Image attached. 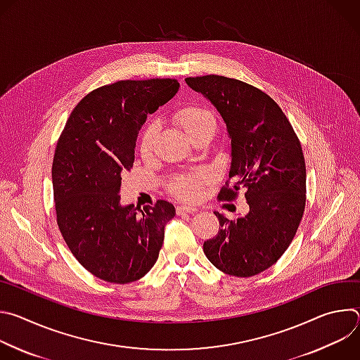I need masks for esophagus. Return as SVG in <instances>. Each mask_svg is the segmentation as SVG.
Returning a JSON list of instances; mask_svg holds the SVG:
<instances>
[{
    "instance_id": "obj_1",
    "label": "esophagus",
    "mask_w": 360,
    "mask_h": 360,
    "mask_svg": "<svg viewBox=\"0 0 360 360\" xmlns=\"http://www.w3.org/2000/svg\"><path fill=\"white\" fill-rule=\"evenodd\" d=\"M196 208L193 207H176V214L178 215H185V214H195Z\"/></svg>"
}]
</instances>
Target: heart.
I'll list each match as a JSON object with an SVG mask.
<instances>
[{
    "instance_id": "1",
    "label": "heart",
    "mask_w": 360,
    "mask_h": 360,
    "mask_svg": "<svg viewBox=\"0 0 360 360\" xmlns=\"http://www.w3.org/2000/svg\"><path fill=\"white\" fill-rule=\"evenodd\" d=\"M174 121L184 129V132L195 139L200 135H212L217 131V118L215 115L202 105L188 104L178 108L174 114ZM157 128L155 125H146L141 139H139V152L143 158H148L153 148V139H155ZM208 182V176L205 174H185L175 176L169 186L175 196L184 200H195L200 196L205 184Z\"/></svg>"
}]
</instances>
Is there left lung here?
<instances>
[{
    "mask_svg": "<svg viewBox=\"0 0 360 360\" xmlns=\"http://www.w3.org/2000/svg\"><path fill=\"white\" fill-rule=\"evenodd\" d=\"M222 115L232 146L229 179L219 200L245 191L249 212L219 219L217 236L203 242L210 262L226 275L249 278L274 264L289 248L306 203V165L289 120L264 91L222 75L189 77Z\"/></svg>",
    "mask_w": 360,
    "mask_h": 360,
    "instance_id": "obj_1",
    "label": "left lung"
}]
</instances>
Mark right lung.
<instances>
[{"label": "right lung", "instance_id": "add662e5", "mask_svg": "<svg viewBox=\"0 0 360 360\" xmlns=\"http://www.w3.org/2000/svg\"><path fill=\"white\" fill-rule=\"evenodd\" d=\"M178 89L172 78L99 86L78 102L57 142L53 188L60 232L75 259L105 282L145 276L158 259L165 224L175 217L174 205L162 199L143 210L122 207L120 192L148 114Z\"/></svg>", "mask_w": 360, "mask_h": 360}]
</instances>
